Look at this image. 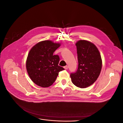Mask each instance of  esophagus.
Returning a JSON list of instances; mask_svg holds the SVG:
<instances>
[{"mask_svg": "<svg viewBox=\"0 0 123 123\" xmlns=\"http://www.w3.org/2000/svg\"><path fill=\"white\" fill-rule=\"evenodd\" d=\"M64 68H65V69H68V66H65V67H64Z\"/></svg>", "mask_w": 123, "mask_h": 123, "instance_id": "1", "label": "esophagus"}]
</instances>
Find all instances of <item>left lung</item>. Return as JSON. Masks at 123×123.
Segmentation results:
<instances>
[{
    "mask_svg": "<svg viewBox=\"0 0 123 123\" xmlns=\"http://www.w3.org/2000/svg\"><path fill=\"white\" fill-rule=\"evenodd\" d=\"M75 45L79 65L76 72L71 73L70 77L76 87L87 88L93 84L99 75L102 67L101 56L95 44L89 41L80 40Z\"/></svg>",
    "mask_w": 123,
    "mask_h": 123,
    "instance_id": "1",
    "label": "left lung"
}]
</instances>
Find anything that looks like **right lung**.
Returning a JSON list of instances; mask_svg holds the SVG:
<instances>
[{"instance_id":"obj_1","label":"right lung","mask_w":123,"mask_h":123,"mask_svg":"<svg viewBox=\"0 0 123 123\" xmlns=\"http://www.w3.org/2000/svg\"><path fill=\"white\" fill-rule=\"evenodd\" d=\"M61 43L44 40L33 46L28 54L26 68L29 76L37 85L50 87L54 83L59 72L64 68L58 66L59 57L54 55Z\"/></svg>"}]
</instances>
